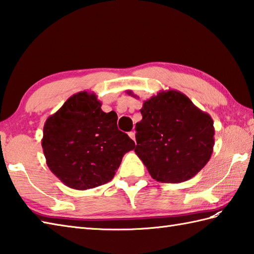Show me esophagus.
I'll return each mask as SVG.
<instances>
[{"label": "esophagus", "instance_id": "esophagus-1", "mask_svg": "<svg viewBox=\"0 0 254 254\" xmlns=\"http://www.w3.org/2000/svg\"><path fill=\"white\" fill-rule=\"evenodd\" d=\"M128 136H130L132 139H135V132H134V131L128 132Z\"/></svg>", "mask_w": 254, "mask_h": 254}]
</instances>
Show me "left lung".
Returning a JSON list of instances; mask_svg holds the SVG:
<instances>
[{
	"instance_id": "1",
	"label": "left lung",
	"mask_w": 254,
	"mask_h": 254,
	"mask_svg": "<svg viewBox=\"0 0 254 254\" xmlns=\"http://www.w3.org/2000/svg\"><path fill=\"white\" fill-rule=\"evenodd\" d=\"M128 95L138 98L132 90ZM136 123L134 152L153 179L180 183L208 163L214 147V122L207 112L176 89L160 90L145 100Z\"/></svg>"
}]
</instances>
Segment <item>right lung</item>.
<instances>
[{"instance_id": "right-lung-1", "label": "right lung", "mask_w": 254, "mask_h": 254, "mask_svg": "<svg viewBox=\"0 0 254 254\" xmlns=\"http://www.w3.org/2000/svg\"><path fill=\"white\" fill-rule=\"evenodd\" d=\"M117 113L104 112L93 91H79L48 117L41 146L52 174L74 190L112 180L135 143L117 127Z\"/></svg>"}]
</instances>
